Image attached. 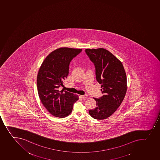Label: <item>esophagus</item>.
I'll use <instances>...</instances> for the list:
<instances>
[{"label": "esophagus", "instance_id": "34e87169", "mask_svg": "<svg viewBox=\"0 0 160 160\" xmlns=\"http://www.w3.org/2000/svg\"><path fill=\"white\" fill-rule=\"evenodd\" d=\"M87 95H80V96H79V97L82 99H86V98H87Z\"/></svg>", "mask_w": 160, "mask_h": 160}]
</instances>
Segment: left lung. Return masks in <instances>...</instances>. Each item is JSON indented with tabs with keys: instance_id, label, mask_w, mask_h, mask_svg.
Returning <instances> with one entry per match:
<instances>
[{
	"instance_id": "1",
	"label": "left lung",
	"mask_w": 160,
	"mask_h": 160,
	"mask_svg": "<svg viewBox=\"0 0 160 160\" xmlns=\"http://www.w3.org/2000/svg\"><path fill=\"white\" fill-rule=\"evenodd\" d=\"M86 53L93 62L96 78L101 84L102 97L93 98L97 102L89 113L96 120L107 118L122 104L127 92V78L122 62L104 48L87 49Z\"/></svg>"
}]
</instances>
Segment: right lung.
<instances>
[{
	"instance_id": "add662e5",
	"label": "right lung",
	"mask_w": 160,
	"mask_h": 160,
	"mask_svg": "<svg viewBox=\"0 0 160 160\" xmlns=\"http://www.w3.org/2000/svg\"><path fill=\"white\" fill-rule=\"evenodd\" d=\"M82 49L60 48L51 52L41 65L37 77V87L39 98L50 113L63 118L71 113L73 105L78 96L59 91L63 81L69 74L71 61L82 51Z\"/></svg>"
}]
</instances>
